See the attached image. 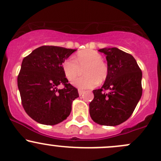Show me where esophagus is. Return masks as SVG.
Returning a JSON list of instances; mask_svg holds the SVG:
<instances>
[{
    "mask_svg": "<svg viewBox=\"0 0 161 161\" xmlns=\"http://www.w3.org/2000/svg\"><path fill=\"white\" fill-rule=\"evenodd\" d=\"M84 91H83V90H80V89L78 90V93H79V95H80V96H81V95L84 94Z\"/></svg>",
    "mask_w": 161,
    "mask_h": 161,
    "instance_id": "obj_1",
    "label": "esophagus"
}]
</instances>
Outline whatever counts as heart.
Instances as JSON below:
<instances>
[{"label": "heart", "instance_id": "b5f03b06", "mask_svg": "<svg viewBox=\"0 0 161 161\" xmlns=\"http://www.w3.org/2000/svg\"><path fill=\"white\" fill-rule=\"evenodd\" d=\"M84 76L75 79L72 84L80 89H92L99 82H103L108 75V67L102 60V55L94 50L79 51L73 58H67L62 64V69L67 80H72L80 73L83 68Z\"/></svg>", "mask_w": 161, "mask_h": 161}]
</instances>
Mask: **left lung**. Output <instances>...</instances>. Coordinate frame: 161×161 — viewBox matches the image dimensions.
<instances>
[{"label":"left lung","instance_id":"8db88e82","mask_svg":"<svg viewBox=\"0 0 161 161\" xmlns=\"http://www.w3.org/2000/svg\"><path fill=\"white\" fill-rule=\"evenodd\" d=\"M99 51L106 55L108 75L101 89L93 91L90 115L98 124L117 126L130 117L142 96V72L130 53L117 47Z\"/></svg>","mask_w":161,"mask_h":161}]
</instances>
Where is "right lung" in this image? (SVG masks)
Here are the masks:
<instances>
[{"label": "right lung", "mask_w": 161, "mask_h": 161, "mask_svg": "<svg viewBox=\"0 0 161 161\" xmlns=\"http://www.w3.org/2000/svg\"><path fill=\"white\" fill-rule=\"evenodd\" d=\"M75 49L41 46L23 59L18 86L26 113L35 121L55 125L66 120L78 91L65 77L62 64ZM64 85L58 89V85Z\"/></svg>", "instance_id": "1"}]
</instances>
